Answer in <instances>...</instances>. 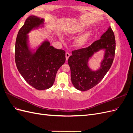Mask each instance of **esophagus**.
<instances>
[{
	"label": "esophagus",
	"instance_id": "1",
	"mask_svg": "<svg viewBox=\"0 0 133 133\" xmlns=\"http://www.w3.org/2000/svg\"><path fill=\"white\" fill-rule=\"evenodd\" d=\"M65 57H66V60L67 61L68 59H69V57H70V54L69 53H65Z\"/></svg>",
	"mask_w": 133,
	"mask_h": 133
}]
</instances>
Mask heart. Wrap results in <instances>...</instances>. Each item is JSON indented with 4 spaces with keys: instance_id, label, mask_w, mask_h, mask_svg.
I'll return each mask as SVG.
<instances>
[{
    "instance_id": "obj_1",
    "label": "heart",
    "mask_w": 133,
    "mask_h": 133,
    "mask_svg": "<svg viewBox=\"0 0 133 133\" xmlns=\"http://www.w3.org/2000/svg\"><path fill=\"white\" fill-rule=\"evenodd\" d=\"M84 29L82 27H79V28H75L71 29L67 31V34L73 36L75 35L78 34H79L83 31ZM92 34V32L91 30H88L85 33L80 35L79 37L76 38L75 40V45L78 48H82L83 47L84 45H85L89 41V39L91 38Z\"/></svg>"
}]
</instances>
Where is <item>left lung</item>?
Wrapping results in <instances>:
<instances>
[{
	"label": "left lung",
	"mask_w": 133,
	"mask_h": 133,
	"mask_svg": "<svg viewBox=\"0 0 133 133\" xmlns=\"http://www.w3.org/2000/svg\"><path fill=\"white\" fill-rule=\"evenodd\" d=\"M104 50V59L98 70L93 71L88 66V62L94 53ZM115 51V39L110 26L91 45L72 51L68 59L71 79L74 87L80 91L91 89L101 82L113 62Z\"/></svg>",
	"instance_id": "1"
}]
</instances>
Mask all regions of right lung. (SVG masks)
<instances>
[{"label": "right lung", "mask_w": 133, "mask_h": 133, "mask_svg": "<svg viewBox=\"0 0 133 133\" xmlns=\"http://www.w3.org/2000/svg\"><path fill=\"white\" fill-rule=\"evenodd\" d=\"M44 22V19L34 15L28 17L18 32L15 47V60L19 72L37 90L52 87L58 69L66 60L65 51L50 46L48 41H44L36 51L30 49L27 34L42 26Z\"/></svg>", "instance_id": "add662e5"}]
</instances>
